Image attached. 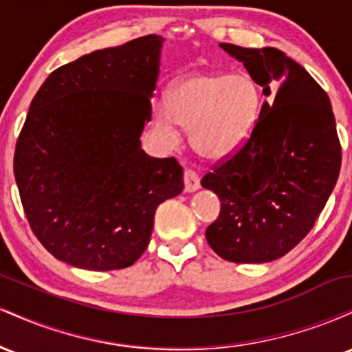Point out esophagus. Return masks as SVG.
<instances>
[{
    "instance_id": "34e87169",
    "label": "esophagus",
    "mask_w": 352,
    "mask_h": 352,
    "mask_svg": "<svg viewBox=\"0 0 352 352\" xmlns=\"http://www.w3.org/2000/svg\"><path fill=\"white\" fill-rule=\"evenodd\" d=\"M184 185H185V192H195V190L200 188V177L199 173L190 170L184 172Z\"/></svg>"
}]
</instances>
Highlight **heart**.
I'll return each mask as SVG.
<instances>
[{"mask_svg": "<svg viewBox=\"0 0 352 352\" xmlns=\"http://www.w3.org/2000/svg\"><path fill=\"white\" fill-rule=\"evenodd\" d=\"M261 111V91L248 72H195L177 80L168 102L153 104V122L168 145H179L180 127L207 159L232 155L252 135Z\"/></svg>", "mask_w": 352, "mask_h": 352, "instance_id": "1", "label": "heart"}]
</instances>
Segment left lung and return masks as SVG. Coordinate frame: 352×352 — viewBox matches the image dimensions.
<instances>
[{
	"label": "left lung",
	"instance_id": "left-lung-1",
	"mask_svg": "<svg viewBox=\"0 0 352 352\" xmlns=\"http://www.w3.org/2000/svg\"><path fill=\"white\" fill-rule=\"evenodd\" d=\"M220 46L272 99L243 147L201 179L221 201L205 235L223 260L268 263L308 235L336 185V120L328 94L283 51Z\"/></svg>",
	"mask_w": 352,
	"mask_h": 352
}]
</instances>
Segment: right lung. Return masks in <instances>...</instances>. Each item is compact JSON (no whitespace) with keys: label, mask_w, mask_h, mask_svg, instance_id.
Masks as SVG:
<instances>
[{"label":"right lung","mask_w":352,"mask_h":352,"mask_svg":"<svg viewBox=\"0 0 352 352\" xmlns=\"http://www.w3.org/2000/svg\"><path fill=\"white\" fill-rule=\"evenodd\" d=\"M162 43L148 34L64 64L31 102L16 142V184L36 238L64 263L92 272L134 265L157 207L184 190L173 157L140 147Z\"/></svg>","instance_id":"add662e5"}]
</instances>
